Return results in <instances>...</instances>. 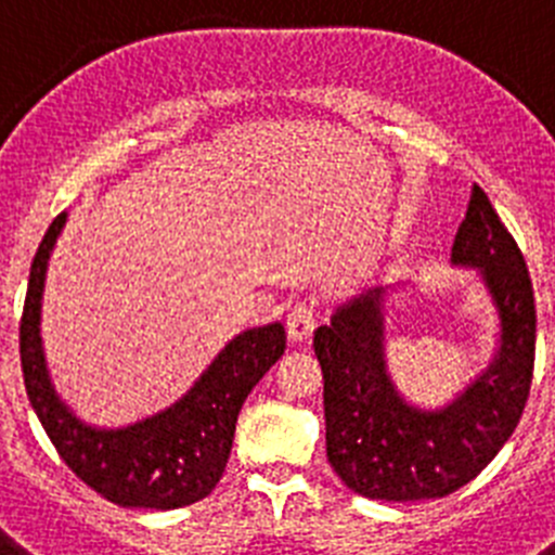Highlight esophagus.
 <instances>
[{"label": "esophagus", "mask_w": 555, "mask_h": 555, "mask_svg": "<svg viewBox=\"0 0 555 555\" xmlns=\"http://www.w3.org/2000/svg\"><path fill=\"white\" fill-rule=\"evenodd\" d=\"M313 325H317V306L313 302H297L288 311L286 327L292 341H306V338H311Z\"/></svg>", "instance_id": "34e87169"}]
</instances>
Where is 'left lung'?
Wrapping results in <instances>:
<instances>
[{"label":"left lung","mask_w":555,"mask_h":555,"mask_svg":"<svg viewBox=\"0 0 555 555\" xmlns=\"http://www.w3.org/2000/svg\"><path fill=\"white\" fill-rule=\"evenodd\" d=\"M453 263L475 267L500 317V347L483 375L439 411L397 395L384 358V288H372L313 333L325 380L327 461L370 500L448 498L508 442L528 403L537 306L526 258L483 189L473 185Z\"/></svg>","instance_id":"obj_1"}]
</instances>
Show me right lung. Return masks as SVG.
<instances>
[{"instance_id": "obj_1", "label": "right lung", "mask_w": 555, "mask_h": 555, "mask_svg": "<svg viewBox=\"0 0 555 555\" xmlns=\"http://www.w3.org/2000/svg\"><path fill=\"white\" fill-rule=\"evenodd\" d=\"M66 214L43 235L24 297L22 372L24 386L49 442L66 467L116 506L180 508L208 498L233 448L235 420L253 386L286 350L281 322L244 331L217 356L183 400L130 428L100 430L80 423L49 384L41 350V297L47 263Z\"/></svg>"}]
</instances>
